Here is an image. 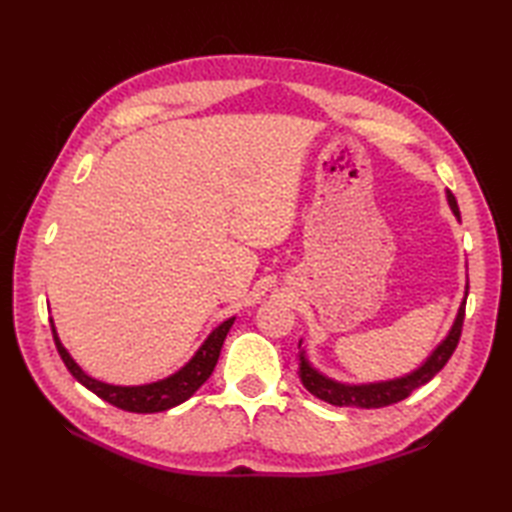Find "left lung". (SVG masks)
Wrapping results in <instances>:
<instances>
[{"instance_id":"left-lung-1","label":"left lung","mask_w":512,"mask_h":512,"mask_svg":"<svg viewBox=\"0 0 512 512\" xmlns=\"http://www.w3.org/2000/svg\"><path fill=\"white\" fill-rule=\"evenodd\" d=\"M447 202L451 206L453 215L460 220V209L458 202H455L453 193L447 191ZM466 297H469V284H466L464 290V299L458 308V314H455V321L451 325L449 334L433 347V352L424 358V361L411 369V372L396 376V378H387V380H374V383H343V380H336L328 374L319 372L317 367L310 363L306 347H303V339L299 341V354H297V363H299V378L303 387H306L312 396H317L319 400L330 402L334 407H354V409H378V407H387L394 405V402L405 400L411 396V391H416L418 387L427 385L429 380L436 376L440 369L447 365L451 354L458 347L460 334H462V321H464V306H466Z\"/></svg>"}]
</instances>
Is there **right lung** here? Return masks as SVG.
Returning <instances> with one entry per match:
<instances>
[{
	"label": "right lung",
	"mask_w": 512,
	"mask_h": 512,
	"mask_svg": "<svg viewBox=\"0 0 512 512\" xmlns=\"http://www.w3.org/2000/svg\"><path fill=\"white\" fill-rule=\"evenodd\" d=\"M233 321L235 317L217 325V328L206 336L204 343L198 347V352H195L189 361L178 369V372L145 385H112V383H103L99 378H92L90 374H85L83 367L74 361L68 350H65V345L61 343L52 319H50V328H52L54 345H57L61 361L83 387H88L92 394L103 398L105 402H110V405L118 409L134 411V413H158V411H167L171 407H176L184 400H189L195 391L206 383V378L213 374V369L217 365V358H220V350Z\"/></svg>",
	"instance_id": "add662e5"
}]
</instances>
